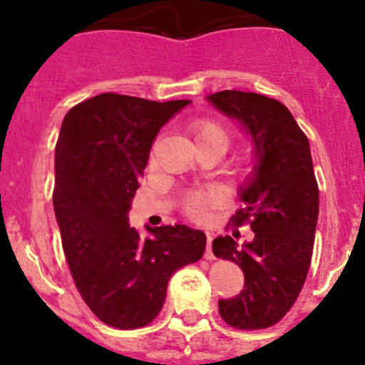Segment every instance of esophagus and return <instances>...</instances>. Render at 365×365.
I'll return each instance as SVG.
<instances>
[{
	"instance_id": "1",
	"label": "esophagus",
	"mask_w": 365,
	"mask_h": 365,
	"mask_svg": "<svg viewBox=\"0 0 365 365\" xmlns=\"http://www.w3.org/2000/svg\"><path fill=\"white\" fill-rule=\"evenodd\" d=\"M211 244H212V235H211V233H207V247H206V259H207V261H211V259H212Z\"/></svg>"
}]
</instances>
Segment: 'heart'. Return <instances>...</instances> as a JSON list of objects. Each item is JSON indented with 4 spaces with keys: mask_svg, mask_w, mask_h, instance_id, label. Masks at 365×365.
<instances>
[{
    "mask_svg": "<svg viewBox=\"0 0 365 365\" xmlns=\"http://www.w3.org/2000/svg\"><path fill=\"white\" fill-rule=\"evenodd\" d=\"M192 133H194L195 142L200 140H212L223 145L226 150L230 144V132L221 121L217 120H199L192 125ZM215 197L211 192L206 190H190L182 197V211L183 215L190 220L200 221L204 220L209 211V206L212 204Z\"/></svg>",
    "mask_w": 365,
    "mask_h": 365,
    "instance_id": "1",
    "label": "heart"
}]
</instances>
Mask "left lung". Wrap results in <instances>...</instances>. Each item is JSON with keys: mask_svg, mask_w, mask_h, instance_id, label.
<instances>
[{"mask_svg": "<svg viewBox=\"0 0 365 365\" xmlns=\"http://www.w3.org/2000/svg\"><path fill=\"white\" fill-rule=\"evenodd\" d=\"M207 99L244 125L257 156L240 188L233 233L212 240L216 257L238 264L245 276L242 293L220 300V316L237 329L269 328L295 304L311 266L319 188L309 139L288 108L267 96L221 91ZM242 224L251 225L255 238L240 246Z\"/></svg>", "mask_w": 365, "mask_h": 365, "instance_id": "1", "label": "left lung"}]
</instances>
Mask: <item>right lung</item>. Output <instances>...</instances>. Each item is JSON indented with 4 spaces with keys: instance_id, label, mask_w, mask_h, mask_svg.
<instances>
[{
    "instance_id": "1",
    "label": "right lung",
    "mask_w": 365,
    "mask_h": 365,
    "mask_svg": "<svg viewBox=\"0 0 365 365\" xmlns=\"http://www.w3.org/2000/svg\"><path fill=\"white\" fill-rule=\"evenodd\" d=\"M190 101H149L104 92L66 113L54 150L53 206L75 287L104 324L148 326L163 309L171 274L206 250L185 225L128 226L159 128Z\"/></svg>"
}]
</instances>
